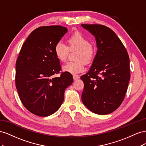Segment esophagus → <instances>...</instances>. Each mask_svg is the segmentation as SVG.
Wrapping results in <instances>:
<instances>
[{
	"instance_id": "obj_1",
	"label": "esophagus",
	"mask_w": 146,
	"mask_h": 146,
	"mask_svg": "<svg viewBox=\"0 0 146 146\" xmlns=\"http://www.w3.org/2000/svg\"><path fill=\"white\" fill-rule=\"evenodd\" d=\"M73 78H74V80H77L78 78H79V76H78V75H77V74H74L73 75Z\"/></svg>"
}]
</instances>
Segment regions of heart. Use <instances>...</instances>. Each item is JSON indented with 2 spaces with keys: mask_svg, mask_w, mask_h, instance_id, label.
Returning a JSON list of instances; mask_svg holds the SVG:
<instances>
[{
  "mask_svg": "<svg viewBox=\"0 0 146 146\" xmlns=\"http://www.w3.org/2000/svg\"><path fill=\"white\" fill-rule=\"evenodd\" d=\"M67 42L68 46L61 41L57 42L54 46V54L60 62H64L67 59L69 48L77 49L78 52L76 62H68L63 66V70L66 72L76 74L85 70V63H89L93 58L95 54L94 47L90 39L80 32H77L70 36Z\"/></svg>",
  "mask_w": 146,
  "mask_h": 146,
  "instance_id": "obj_1",
  "label": "heart"
}]
</instances>
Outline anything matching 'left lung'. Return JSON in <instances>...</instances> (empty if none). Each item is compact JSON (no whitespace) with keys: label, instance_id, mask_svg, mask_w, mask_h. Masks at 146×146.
Here are the masks:
<instances>
[{"label":"left lung","instance_id":"8db88e82","mask_svg":"<svg viewBox=\"0 0 146 146\" xmlns=\"http://www.w3.org/2000/svg\"><path fill=\"white\" fill-rule=\"evenodd\" d=\"M95 37L98 52L91 67L80 77L84 83L83 104L96 114L113 112L124 99L129 85L130 60L116 33L99 24H82Z\"/></svg>","mask_w":146,"mask_h":146}]
</instances>
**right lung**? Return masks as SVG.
I'll list each match as a JSON object with an SVG mask.
<instances>
[{
    "mask_svg": "<svg viewBox=\"0 0 146 146\" xmlns=\"http://www.w3.org/2000/svg\"><path fill=\"white\" fill-rule=\"evenodd\" d=\"M60 25L42 26L34 30L22 46L16 63V87L19 98L30 112L46 117L63 104L66 88L71 85V74L62 72L54 46L67 33Z\"/></svg>",
    "mask_w": 146,
    "mask_h": 146,
    "instance_id": "add662e5",
    "label": "right lung"
}]
</instances>
